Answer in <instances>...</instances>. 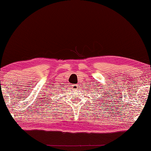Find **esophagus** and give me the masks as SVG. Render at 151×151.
I'll list each match as a JSON object with an SVG mask.
<instances>
[{"label": "esophagus", "instance_id": "obj_1", "mask_svg": "<svg viewBox=\"0 0 151 151\" xmlns=\"http://www.w3.org/2000/svg\"><path fill=\"white\" fill-rule=\"evenodd\" d=\"M72 86V88H74V89H76V88H78V85H76V84H75V85H72V86Z\"/></svg>", "mask_w": 151, "mask_h": 151}]
</instances>
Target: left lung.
Returning <instances> with one entry per match:
<instances>
[{
	"mask_svg": "<svg viewBox=\"0 0 151 151\" xmlns=\"http://www.w3.org/2000/svg\"><path fill=\"white\" fill-rule=\"evenodd\" d=\"M95 90H96V89H95ZM101 99H102V98H101Z\"/></svg>",
	"mask_w": 151,
	"mask_h": 151,
	"instance_id": "8db88e82",
	"label": "left lung"
}]
</instances>
